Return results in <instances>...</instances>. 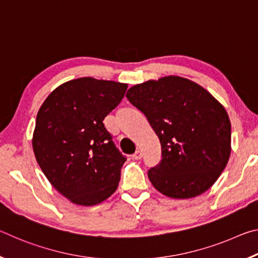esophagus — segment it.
<instances>
[{
  "label": "esophagus",
  "mask_w": 258,
  "mask_h": 258,
  "mask_svg": "<svg viewBox=\"0 0 258 258\" xmlns=\"http://www.w3.org/2000/svg\"><path fill=\"white\" fill-rule=\"evenodd\" d=\"M132 158H133V159H137V160L141 159V158H142V152L140 151V150H137V151H135L134 154L132 155Z\"/></svg>",
  "instance_id": "esophagus-1"
}]
</instances>
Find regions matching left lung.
<instances>
[{
    "label": "left lung",
    "mask_w": 258,
    "mask_h": 258,
    "mask_svg": "<svg viewBox=\"0 0 258 258\" xmlns=\"http://www.w3.org/2000/svg\"><path fill=\"white\" fill-rule=\"evenodd\" d=\"M126 98L145 113L159 138L161 161L148 172L152 185L175 199L207 191L231 154V123L224 107L204 87L180 76L134 85Z\"/></svg>",
    "instance_id": "obj_1"
}]
</instances>
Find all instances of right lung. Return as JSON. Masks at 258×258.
<instances>
[{"label": "right lung", "instance_id": "add662e5", "mask_svg": "<svg viewBox=\"0 0 258 258\" xmlns=\"http://www.w3.org/2000/svg\"><path fill=\"white\" fill-rule=\"evenodd\" d=\"M127 84L82 77L52 91L40 108L33 150L47 180L72 203L93 206L118 186L126 161L103 119Z\"/></svg>", "mask_w": 258, "mask_h": 258}]
</instances>
